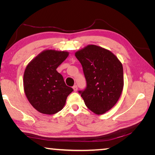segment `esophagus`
<instances>
[{"instance_id": "1", "label": "esophagus", "mask_w": 155, "mask_h": 155, "mask_svg": "<svg viewBox=\"0 0 155 155\" xmlns=\"http://www.w3.org/2000/svg\"><path fill=\"white\" fill-rule=\"evenodd\" d=\"M72 88H73V90H74V91H77V90H78V87H77V85H74V86H73Z\"/></svg>"}]
</instances>
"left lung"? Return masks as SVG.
I'll use <instances>...</instances> for the list:
<instances>
[{
	"label": "left lung",
	"instance_id": "8db88e82",
	"mask_svg": "<svg viewBox=\"0 0 155 155\" xmlns=\"http://www.w3.org/2000/svg\"><path fill=\"white\" fill-rule=\"evenodd\" d=\"M82 65L87 87L79 91L85 105L97 115L111 109L118 101L124 87L121 61L110 51L90 44L75 52Z\"/></svg>",
	"mask_w": 155,
	"mask_h": 155
}]
</instances>
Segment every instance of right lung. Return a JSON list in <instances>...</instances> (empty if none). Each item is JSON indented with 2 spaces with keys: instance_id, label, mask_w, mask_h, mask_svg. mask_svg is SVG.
<instances>
[{
  "instance_id": "1",
  "label": "right lung",
  "mask_w": 155,
  "mask_h": 155,
  "mask_svg": "<svg viewBox=\"0 0 155 155\" xmlns=\"http://www.w3.org/2000/svg\"><path fill=\"white\" fill-rule=\"evenodd\" d=\"M68 55L67 51L47 49L31 60L25 68V95L31 105L41 114L52 115L61 111L73 91L57 71Z\"/></svg>"
}]
</instances>
